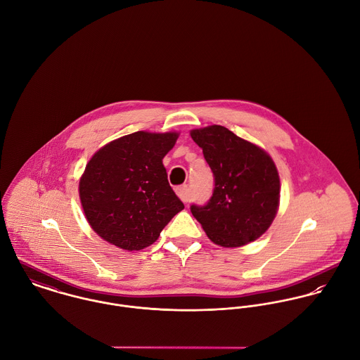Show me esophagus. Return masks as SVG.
Masks as SVG:
<instances>
[{"mask_svg":"<svg viewBox=\"0 0 360 360\" xmlns=\"http://www.w3.org/2000/svg\"><path fill=\"white\" fill-rule=\"evenodd\" d=\"M176 194L179 195V198L183 201V202H188L190 200V191H188V187L184 184V186H180L176 188Z\"/></svg>","mask_w":360,"mask_h":360,"instance_id":"esophagus-1","label":"esophagus"}]
</instances>
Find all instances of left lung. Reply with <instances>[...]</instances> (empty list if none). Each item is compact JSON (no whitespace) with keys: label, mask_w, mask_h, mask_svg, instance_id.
I'll return each mask as SVG.
<instances>
[{"label":"left lung","mask_w":360,"mask_h":360,"mask_svg":"<svg viewBox=\"0 0 360 360\" xmlns=\"http://www.w3.org/2000/svg\"><path fill=\"white\" fill-rule=\"evenodd\" d=\"M213 172L214 188L193 216L217 245L233 248L257 240L271 224L280 204L277 167L264 150L224 126L191 130Z\"/></svg>","instance_id":"left-lung-1"}]
</instances>
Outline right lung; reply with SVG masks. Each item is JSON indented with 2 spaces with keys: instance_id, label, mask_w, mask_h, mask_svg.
I'll return each instance as SVG.
<instances>
[{
  "instance_id": "obj_1",
  "label": "right lung",
  "mask_w": 360,
  "mask_h": 360,
  "mask_svg": "<svg viewBox=\"0 0 360 360\" xmlns=\"http://www.w3.org/2000/svg\"><path fill=\"white\" fill-rule=\"evenodd\" d=\"M177 137L176 131H136L89 160L79 195L87 221L105 241L126 251L144 250L184 209L162 163Z\"/></svg>"
}]
</instances>
